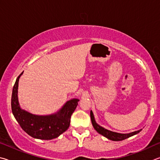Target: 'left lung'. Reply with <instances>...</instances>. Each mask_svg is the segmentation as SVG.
Here are the masks:
<instances>
[{"label": "left lung", "instance_id": "1", "mask_svg": "<svg viewBox=\"0 0 160 160\" xmlns=\"http://www.w3.org/2000/svg\"><path fill=\"white\" fill-rule=\"evenodd\" d=\"M91 122H92V124H93V127L95 129H96L97 132H98L100 134H101V135L106 137L107 138L111 140V141H123V140L127 139L131 136L138 133L140 131L142 130L141 129V130L134 131V132L130 133H116V132H113V131H109L108 129H105V128L100 127V125L98 124L96 122V121H95L94 116H93V112L92 111H91Z\"/></svg>", "mask_w": 160, "mask_h": 160}]
</instances>
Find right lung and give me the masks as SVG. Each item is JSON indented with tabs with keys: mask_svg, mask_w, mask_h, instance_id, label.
Masks as SVG:
<instances>
[{
	"mask_svg": "<svg viewBox=\"0 0 160 160\" xmlns=\"http://www.w3.org/2000/svg\"><path fill=\"white\" fill-rule=\"evenodd\" d=\"M22 73L17 78L12 89L11 108L14 117L22 129L33 138L41 140L57 138L69 128L71 116L79 100H70L57 113L48 116L34 115L22 110L18 102V88L19 78Z\"/></svg>",
	"mask_w": 160,
	"mask_h": 160,
	"instance_id": "add662e5",
	"label": "right lung"
}]
</instances>
